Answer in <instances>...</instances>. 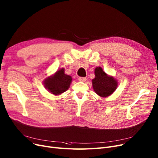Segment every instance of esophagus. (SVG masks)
<instances>
[{"label":"esophagus","instance_id":"obj_1","mask_svg":"<svg viewBox=\"0 0 158 158\" xmlns=\"http://www.w3.org/2000/svg\"><path fill=\"white\" fill-rule=\"evenodd\" d=\"M86 78H85V77H79L78 78V80L80 81H82V82H84V81H86Z\"/></svg>","mask_w":158,"mask_h":158}]
</instances>
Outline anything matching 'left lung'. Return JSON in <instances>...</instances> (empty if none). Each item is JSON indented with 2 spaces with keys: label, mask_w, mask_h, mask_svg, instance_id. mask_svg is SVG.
I'll return each instance as SVG.
<instances>
[{
  "label": "left lung",
  "mask_w": 158,
  "mask_h": 158,
  "mask_svg": "<svg viewBox=\"0 0 158 158\" xmlns=\"http://www.w3.org/2000/svg\"><path fill=\"white\" fill-rule=\"evenodd\" d=\"M95 78L93 80V87L96 94L102 97H107L113 93L117 87V81L109 77L102 67L95 69Z\"/></svg>",
  "instance_id": "8db88e82"
}]
</instances>
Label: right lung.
<instances>
[{
    "label": "right lung",
    "mask_w": 158,
    "mask_h": 158,
    "mask_svg": "<svg viewBox=\"0 0 158 158\" xmlns=\"http://www.w3.org/2000/svg\"><path fill=\"white\" fill-rule=\"evenodd\" d=\"M71 81V77L65 74L64 69H62L56 72L52 77L45 80L44 86L52 94L58 95L69 89Z\"/></svg>",
    "instance_id": "1"
}]
</instances>
